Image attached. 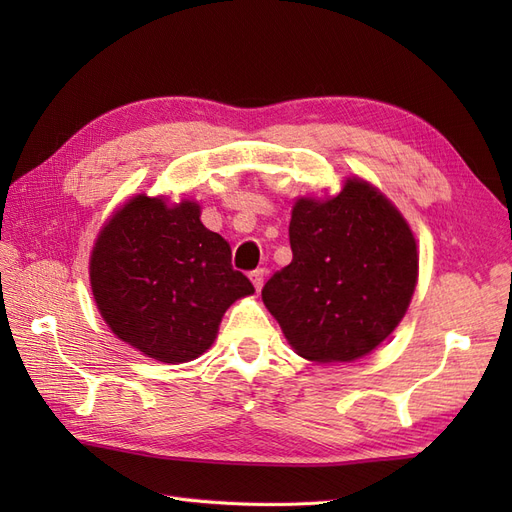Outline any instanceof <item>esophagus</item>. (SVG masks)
Instances as JSON below:
<instances>
[{"instance_id":"34e87169","label":"esophagus","mask_w":512,"mask_h":512,"mask_svg":"<svg viewBox=\"0 0 512 512\" xmlns=\"http://www.w3.org/2000/svg\"><path fill=\"white\" fill-rule=\"evenodd\" d=\"M250 280H252L254 288L260 290L262 284H265V269H254V271H250Z\"/></svg>"}]
</instances>
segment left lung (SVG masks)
Masks as SVG:
<instances>
[{
	"label": "left lung",
	"mask_w": 512,
	"mask_h": 512,
	"mask_svg": "<svg viewBox=\"0 0 512 512\" xmlns=\"http://www.w3.org/2000/svg\"><path fill=\"white\" fill-rule=\"evenodd\" d=\"M292 262L262 301L290 346L316 363L354 361L393 333L418 275L412 232L376 188L348 179L329 200L301 198L290 220Z\"/></svg>",
	"instance_id": "1"
}]
</instances>
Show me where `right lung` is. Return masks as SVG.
<instances>
[{
	"mask_svg": "<svg viewBox=\"0 0 512 512\" xmlns=\"http://www.w3.org/2000/svg\"><path fill=\"white\" fill-rule=\"evenodd\" d=\"M230 256L196 203L136 196L100 232L91 290L119 339L156 361L185 363L213 344L226 309L254 292Z\"/></svg>",
	"mask_w": 512,
	"mask_h": 512,
	"instance_id": "right-lung-1",
	"label": "right lung"
}]
</instances>
